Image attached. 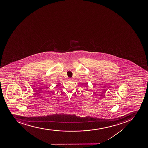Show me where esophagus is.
Here are the masks:
<instances>
[{"mask_svg": "<svg viewBox=\"0 0 148 148\" xmlns=\"http://www.w3.org/2000/svg\"><path fill=\"white\" fill-rule=\"evenodd\" d=\"M69 80H72V79H71V78H69V79H68Z\"/></svg>", "mask_w": 148, "mask_h": 148, "instance_id": "1", "label": "esophagus"}]
</instances>
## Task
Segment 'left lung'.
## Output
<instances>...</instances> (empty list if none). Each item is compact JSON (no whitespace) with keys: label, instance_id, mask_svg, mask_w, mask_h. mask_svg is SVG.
<instances>
[{"label":"left lung","instance_id":"1","mask_svg":"<svg viewBox=\"0 0 148 148\" xmlns=\"http://www.w3.org/2000/svg\"><path fill=\"white\" fill-rule=\"evenodd\" d=\"M85 86H88V85H87V84H85Z\"/></svg>","mask_w":148,"mask_h":148}]
</instances>
